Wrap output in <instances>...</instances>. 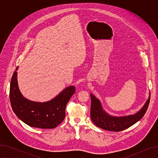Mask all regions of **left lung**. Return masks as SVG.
<instances>
[{
  "mask_svg": "<svg viewBox=\"0 0 158 158\" xmlns=\"http://www.w3.org/2000/svg\"><path fill=\"white\" fill-rule=\"evenodd\" d=\"M91 118L94 124L103 129L118 132L124 130L139 121L145 114L150 102L149 96L144 106L137 113L122 117L111 116L102 109L101 102L91 94Z\"/></svg>",
  "mask_w": 158,
  "mask_h": 158,
  "instance_id": "left-lung-1",
  "label": "left lung"
}]
</instances>
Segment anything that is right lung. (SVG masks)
<instances>
[{"label": "right lung", "instance_id": "right-lung-1", "mask_svg": "<svg viewBox=\"0 0 158 158\" xmlns=\"http://www.w3.org/2000/svg\"><path fill=\"white\" fill-rule=\"evenodd\" d=\"M15 69L10 85V101L15 115L31 127L53 129L65 117V106L76 92L74 86H69L53 99L44 102L31 101L20 93L17 84Z\"/></svg>", "mask_w": 158, "mask_h": 158}]
</instances>
